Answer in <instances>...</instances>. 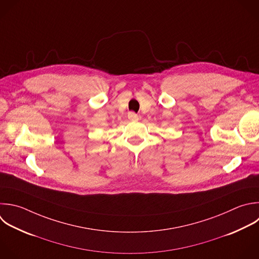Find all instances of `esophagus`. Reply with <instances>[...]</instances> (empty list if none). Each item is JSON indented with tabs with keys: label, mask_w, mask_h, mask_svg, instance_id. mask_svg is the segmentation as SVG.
I'll use <instances>...</instances> for the list:
<instances>
[{
	"label": "esophagus",
	"mask_w": 259,
	"mask_h": 259,
	"mask_svg": "<svg viewBox=\"0 0 259 259\" xmlns=\"http://www.w3.org/2000/svg\"><path fill=\"white\" fill-rule=\"evenodd\" d=\"M127 117H128V119L132 120V121H138V120H139V116H138L135 112H130V113L127 114Z\"/></svg>",
	"instance_id": "1"
}]
</instances>
